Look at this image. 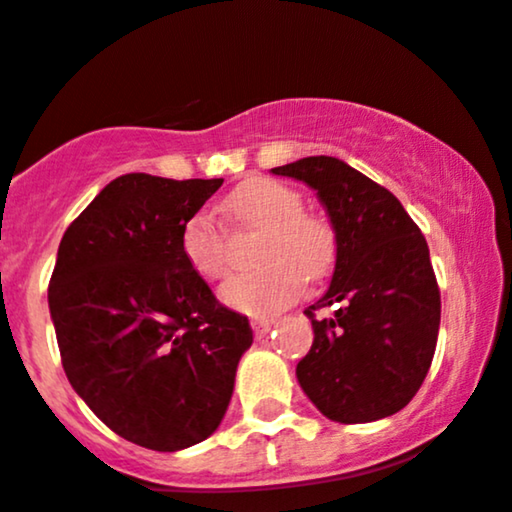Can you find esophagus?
Returning <instances> with one entry per match:
<instances>
[{
	"mask_svg": "<svg viewBox=\"0 0 512 512\" xmlns=\"http://www.w3.org/2000/svg\"><path fill=\"white\" fill-rule=\"evenodd\" d=\"M273 324H275L273 319H254L251 321V329H254L256 336H266V333L273 329Z\"/></svg>",
	"mask_w": 512,
	"mask_h": 512,
	"instance_id": "obj_1",
	"label": "esophagus"
}]
</instances>
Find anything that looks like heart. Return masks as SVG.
I'll return each instance as SVG.
<instances>
[{"mask_svg":"<svg viewBox=\"0 0 512 512\" xmlns=\"http://www.w3.org/2000/svg\"><path fill=\"white\" fill-rule=\"evenodd\" d=\"M225 210L241 227L263 232L256 263L261 271L229 278L220 300L249 317H271L302 295L304 280L329 271L333 237L317 217L304 215L300 193L273 179L241 183L229 193ZM181 256L203 280H217L227 271V246L220 227L205 212H195L181 227Z\"/></svg>","mask_w":512,"mask_h":512,"instance_id":"heart-1","label":"heart"}]
</instances>
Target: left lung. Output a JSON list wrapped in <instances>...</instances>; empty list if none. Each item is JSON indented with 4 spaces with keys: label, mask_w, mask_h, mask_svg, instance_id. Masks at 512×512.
Segmentation results:
<instances>
[{
    "label": "left lung",
    "mask_w": 512,
    "mask_h": 512,
    "mask_svg": "<svg viewBox=\"0 0 512 512\" xmlns=\"http://www.w3.org/2000/svg\"><path fill=\"white\" fill-rule=\"evenodd\" d=\"M317 191L336 234L331 285L312 319L314 343L297 382L326 418L370 423L401 411L421 389L440 329V290L426 237L404 205L336 157L271 169Z\"/></svg>",
    "instance_id": "left-lung-1"
}]
</instances>
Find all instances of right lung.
Returning <instances> with one entry per match:
<instances>
[{
	"instance_id": "obj_1",
	"label": "right lung",
	"mask_w": 512,
	"mask_h": 512,
	"mask_svg": "<svg viewBox=\"0 0 512 512\" xmlns=\"http://www.w3.org/2000/svg\"><path fill=\"white\" fill-rule=\"evenodd\" d=\"M222 179L125 174L67 227L48 307L72 389L120 438L157 452L203 442L225 418L249 319L222 307L181 256V227Z\"/></svg>"
}]
</instances>
